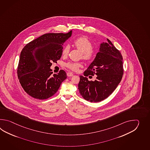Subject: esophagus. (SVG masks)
<instances>
[{
  "label": "esophagus",
  "instance_id": "34e87169",
  "mask_svg": "<svg viewBox=\"0 0 150 150\" xmlns=\"http://www.w3.org/2000/svg\"><path fill=\"white\" fill-rule=\"evenodd\" d=\"M67 76H74V74H72V73H71V72H67Z\"/></svg>",
  "mask_w": 150,
  "mask_h": 150
}]
</instances>
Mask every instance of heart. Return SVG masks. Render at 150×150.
Segmentation results:
<instances>
[{"label": "heart", "mask_w": 150, "mask_h": 150, "mask_svg": "<svg viewBox=\"0 0 150 150\" xmlns=\"http://www.w3.org/2000/svg\"><path fill=\"white\" fill-rule=\"evenodd\" d=\"M74 46L81 52V58L85 61H91L93 60L96 56V51L92 48V44L88 38L86 37H79L76 38L74 42ZM70 50V47L67 45L64 47L62 54L67 56ZM66 67L71 70L76 71L81 67L80 63L69 62L66 64Z\"/></svg>", "instance_id": "1"}]
</instances>
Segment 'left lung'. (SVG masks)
<instances>
[{
  "instance_id": "obj_1",
  "label": "left lung",
  "mask_w": 150,
  "mask_h": 150,
  "mask_svg": "<svg viewBox=\"0 0 150 150\" xmlns=\"http://www.w3.org/2000/svg\"><path fill=\"white\" fill-rule=\"evenodd\" d=\"M100 45V51L83 75L80 76L78 89L83 98L91 102H100L114 91L123 74V57L120 51L107 38ZM95 74L96 79L89 81Z\"/></svg>"
}]
</instances>
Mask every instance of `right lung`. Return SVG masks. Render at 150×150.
<instances>
[{
	"label": "right lung",
	"mask_w": 150,
	"mask_h": 150,
	"mask_svg": "<svg viewBox=\"0 0 150 150\" xmlns=\"http://www.w3.org/2000/svg\"><path fill=\"white\" fill-rule=\"evenodd\" d=\"M72 31L47 33L30 42L20 54L17 74L25 92L33 98L45 100L54 96L67 78L63 70L53 76L50 67L61 58L63 45ZM35 51V56L32 55Z\"/></svg>",
	"instance_id": "obj_1"
}]
</instances>
